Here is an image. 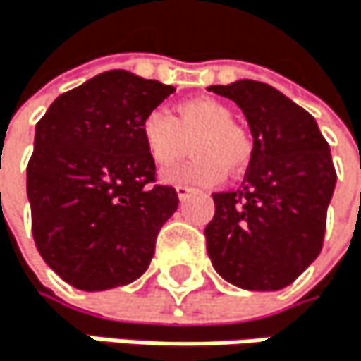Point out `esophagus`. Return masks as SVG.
Wrapping results in <instances>:
<instances>
[{"instance_id":"34e87169","label":"esophagus","mask_w":361,"mask_h":361,"mask_svg":"<svg viewBox=\"0 0 361 361\" xmlns=\"http://www.w3.org/2000/svg\"><path fill=\"white\" fill-rule=\"evenodd\" d=\"M175 192H177L179 201H186V199L190 197L192 188H188V186H175Z\"/></svg>"}]
</instances>
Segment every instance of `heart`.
Returning <instances> with one entry per match:
<instances>
[{"instance_id": "1", "label": "heart", "mask_w": 361, "mask_h": 361, "mask_svg": "<svg viewBox=\"0 0 361 361\" xmlns=\"http://www.w3.org/2000/svg\"><path fill=\"white\" fill-rule=\"evenodd\" d=\"M195 141V160L164 175L171 184L214 186L226 169L242 171L252 158V139L233 121V111L214 98H192L175 106V117L162 109L149 111L141 121V141L147 156L160 169H169L188 154Z\"/></svg>"}]
</instances>
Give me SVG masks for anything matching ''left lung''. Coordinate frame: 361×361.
<instances>
[{"mask_svg": "<svg viewBox=\"0 0 361 361\" xmlns=\"http://www.w3.org/2000/svg\"><path fill=\"white\" fill-rule=\"evenodd\" d=\"M250 128L252 158L235 192H216L205 226L214 269L248 291H278L319 257L336 186L329 145L314 117L267 83L212 85Z\"/></svg>", "mask_w": 361, "mask_h": 361, "instance_id": "1", "label": "left lung"}]
</instances>
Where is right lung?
<instances>
[{"instance_id": "right-lung-1", "label": "right lung", "mask_w": 361, "mask_h": 361, "mask_svg": "<svg viewBox=\"0 0 361 361\" xmlns=\"http://www.w3.org/2000/svg\"><path fill=\"white\" fill-rule=\"evenodd\" d=\"M175 90L109 70L61 94L36 126L27 199L38 252L68 285L106 291L141 278L179 205L152 186L141 121Z\"/></svg>"}]
</instances>
